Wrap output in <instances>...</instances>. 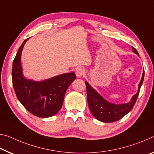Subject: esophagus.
Wrapping results in <instances>:
<instances>
[{"label":"esophagus","instance_id":"obj_1","mask_svg":"<svg viewBox=\"0 0 154 154\" xmlns=\"http://www.w3.org/2000/svg\"><path fill=\"white\" fill-rule=\"evenodd\" d=\"M84 72L85 70L84 69V68L82 67H78L76 68V70H75V74H76L77 77H82L83 75H84Z\"/></svg>","mask_w":154,"mask_h":154}]
</instances>
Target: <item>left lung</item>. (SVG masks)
Segmentation results:
<instances>
[{
  "label": "left lung",
  "mask_w": 154,
  "mask_h": 154,
  "mask_svg": "<svg viewBox=\"0 0 154 154\" xmlns=\"http://www.w3.org/2000/svg\"><path fill=\"white\" fill-rule=\"evenodd\" d=\"M133 51L136 54L139 55L138 51L133 46H131ZM145 72H143V76L138 85L137 93L134 94L131 99V101L128 103L114 104L107 101L100 95L93 88L86 82L87 90V100L90 112L95 119L103 123H112L115 122L125 116L131 111L135 104L140 92V87L142 86Z\"/></svg>",
  "instance_id": "8db88e82"
}]
</instances>
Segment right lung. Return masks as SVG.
<instances>
[{
  "label": "right lung",
  "instance_id": "1",
  "mask_svg": "<svg viewBox=\"0 0 154 154\" xmlns=\"http://www.w3.org/2000/svg\"><path fill=\"white\" fill-rule=\"evenodd\" d=\"M26 39L19 48L13 62L12 82L16 97L27 110L36 116H54L62 108L68 88L76 79L75 72L64 73L42 82L24 78L20 57Z\"/></svg>",
  "mask_w": 154,
  "mask_h": 154
}]
</instances>
